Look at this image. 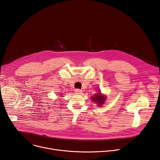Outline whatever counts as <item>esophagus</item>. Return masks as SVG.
Masks as SVG:
<instances>
[{
	"label": "esophagus",
	"mask_w": 160,
	"mask_h": 160,
	"mask_svg": "<svg viewBox=\"0 0 160 160\" xmlns=\"http://www.w3.org/2000/svg\"><path fill=\"white\" fill-rule=\"evenodd\" d=\"M74 92H75L76 94H78V95H80V94L82 93V91L79 89H76L74 90Z\"/></svg>",
	"instance_id": "esophagus-1"
}]
</instances>
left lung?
Wrapping results in <instances>:
<instances>
[{
    "instance_id": "obj_1",
    "label": "left lung",
    "mask_w": 160,
    "mask_h": 160,
    "mask_svg": "<svg viewBox=\"0 0 160 160\" xmlns=\"http://www.w3.org/2000/svg\"><path fill=\"white\" fill-rule=\"evenodd\" d=\"M106 97L102 95V93L99 92V93H97L94 97H92L91 99L94 102H97L98 104V106H101L104 102H105Z\"/></svg>"
}]
</instances>
